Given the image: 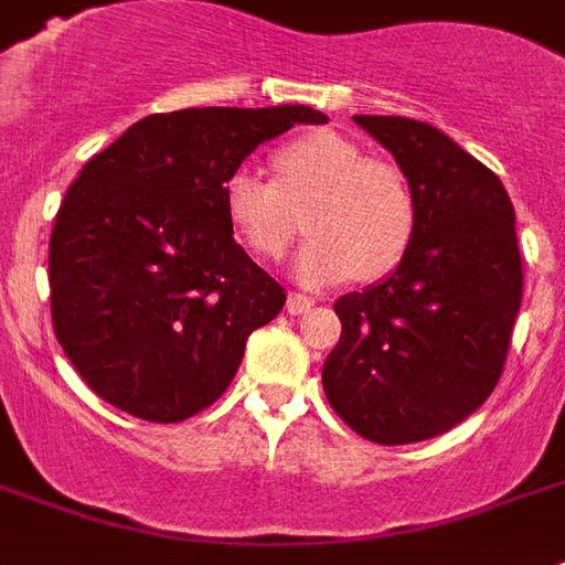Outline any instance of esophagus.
Here are the masks:
<instances>
[{
    "mask_svg": "<svg viewBox=\"0 0 565 565\" xmlns=\"http://www.w3.org/2000/svg\"><path fill=\"white\" fill-rule=\"evenodd\" d=\"M311 308H313V299H308V296H301V292H290V296H287V313H292V317L308 313Z\"/></svg>",
    "mask_w": 565,
    "mask_h": 565,
    "instance_id": "34e87169",
    "label": "esophagus"
}]
</instances>
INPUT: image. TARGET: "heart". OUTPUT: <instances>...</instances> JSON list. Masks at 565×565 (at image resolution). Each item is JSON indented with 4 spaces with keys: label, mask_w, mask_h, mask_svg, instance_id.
<instances>
[{
    "label": "heart",
    "mask_w": 565,
    "mask_h": 565,
    "mask_svg": "<svg viewBox=\"0 0 565 565\" xmlns=\"http://www.w3.org/2000/svg\"><path fill=\"white\" fill-rule=\"evenodd\" d=\"M273 168L275 180L252 168L225 180V215L248 252L281 260L305 225L313 239L296 257L299 281H376L397 269L415 234V195L394 162L317 129L275 150Z\"/></svg>",
    "instance_id": "1"
}]
</instances>
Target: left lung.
Returning a JSON list of instances; mask_svg holds the SVG:
<instances>
[{
  "instance_id": "left-lung-1",
  "label": "left lung",
  "mask_w": 565,
  "mask_h": 565,
  "mask_svg": "<svg viewBox=\"0 0 565 565\" xmlns=\"http://www.w3.org/2000/svg\"><path fill=\"white\" fill-rule=\"evenodd\" d=\"M352 120L406 174L415 234L394 273L334 301L343 331L322 391L361 438L412 445L462 424L501 379L522 308L515 210L498 174L441 129Z\"/></svg>"
}]
</instances>
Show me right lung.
<instances>
[{
    "label": "right lung",
    "instance_id": "obj_1",
    "mask_svg": "<svg viewBox=\"0 0 565 565\" xmlns=\"http://www.w3.org/2000/svg\"><path fill=\"white\" fill-rule=\"evenodd\" d=\"M311 106L148 115L85 162L50 236L53 329L85 385L178 424L222 397L245 340L287 301L236 245L225 180Z\"/></svg>",
    "mask_w": 565,
    "mask_h": 565
}]
</instances>
